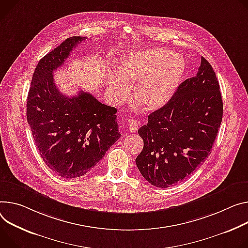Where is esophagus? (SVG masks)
Wrapping results in <instances>:
<instances>
[{
  "instance_id": "1",
  "label": "esophagus",
  "mask_w": 248,
  "mask_h": 248,
  "mask_svg": "<svg viewBox=\"0 0 248 248\" xmlns=\"http://www.w3.org/2000/svg\"><path fill=\"white\" fill-rule=\"evenodd\" d=\"M140 125V122H138L137 120H130L128 122V130L130 132H136L139 128Z\"/></svg>"
}]
</instances>
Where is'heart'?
Wrapping results in <instances>:
<instances>
[{"instance_id": "1", "label": "heart", "mask_w": 248, "mask_h": 248, "mask_svg": "<svg viewBox=\"0 0 248 248\" xmlns=\"http://www.w3.org/2000/svg\"><path fill=\"white\" fill-rule=\"evenodd\" d=\"M184 59L166 48H152L124 56L119 66V74L110 73L108 90L117 104L129 95L147 111L163 108L172 98L185 73Z\"/></svg>"}]
</instances>
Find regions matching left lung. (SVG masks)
Returning a JSON list of instances; mask_svg holds the SVG:
<instances>
[{"label":"left lung","mask_w":248,"mask_h":248,"mask_svg":"<svg viewBox=\"0 0 248 248\" xmlns=\"http://www.w3.org/2000/svg\"><path fill=\"white\" fill-rule=\"evenodd\" d=\"M222 110L217 78L202 56L197 75L180 84L170 101L139 129L143 149L136 162L146 181L167 188L189 177L211 153Z\"/></svg>","instance_id":"obj_1"}]
</instances>
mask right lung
Instances as JSON below:
<instances>
[{
    "instance_id": "obj_1",
    "label": "right lung",
    "mask_w": 248,
    "mask_h": 248,
    "mask_svg": "<svg viewBox=\"0 0 248 248\" xmlns=\"http://www.w3.org/2000/svg\"><path fill=\"white\" fill-rule=\"evenodd\" d=\"M83 40V36L67 38L39 60L27 103L28 123L41 158L66 179L92 170L121 138L116 108L82 90L77 96H64L54 83L53 71Z\"/></svg>"
}]
</instances>
